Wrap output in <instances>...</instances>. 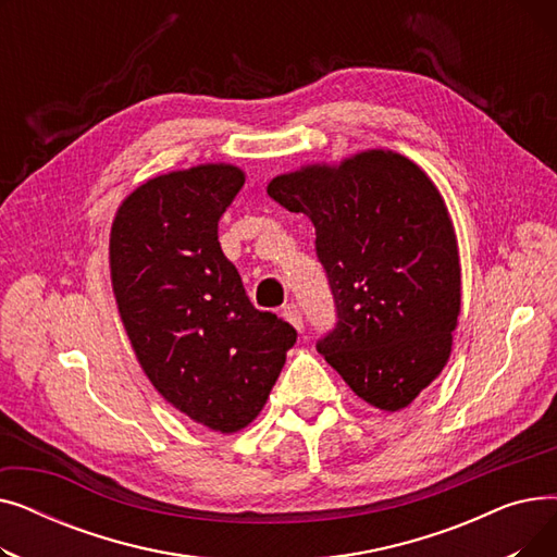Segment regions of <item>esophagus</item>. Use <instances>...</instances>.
Listing matches in <instances>:
<instances>
[{
    "label": "esophagus",
    "mask_w": 557,
    "mask_h": 557,
    "mask_svg": "<svg viewBox=\"0 0 557 557\" xmlns=\"http://www.w3.org/2000/svg\"><path fill=\"white\" fill-rule=\"evenodd\" d=\"M282 315H284V320H288V323L294 325L298 332H302L305 320H302V311H300L298 305H286V307L282 309Z\"/></svg>",
    "instance_id": "obj_1"
}]
</instances>
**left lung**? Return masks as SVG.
Segmentation results:
<instances>
[{
    "instance_id": "1",
    "label": "left lung",
    "mask_w": 557,
    "mask_h": 557,
    "mask_svg": "<svg viewBox=\"0 0 557 557\" xmlns=\"http://www.w3.org/2000/svg\"><path fill=\"white\" fill-rule=\"evenodd\" d=\"M267 191L315 227L338 318L318 352L370 406L411 404L449 361L460 313L441 191L416 162L382 149L277 175Z\"/></svg>"
}]
</instances>
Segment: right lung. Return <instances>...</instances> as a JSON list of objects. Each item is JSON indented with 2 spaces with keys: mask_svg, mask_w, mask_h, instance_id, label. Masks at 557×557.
Masks as SVG:
<instances>
[{
  "mask_svg": "<svg viewBox=\"0 0 557 557\" xmlns=\"http://www.w3.org/2000/svg\"><path fill=\"white\" fill-rule=\"evenodd\" d=\"M244 183L232 164L158 175L110 230L112 290L141 370L173 408L221 433L259 416L298 338L252 307L221 250L219 219Z\"/></svg>",
  "mask_w": 557,
  "mask_h": 557,
  "instance_id": "1",
  "label": "right lung"
}]
</instances>
